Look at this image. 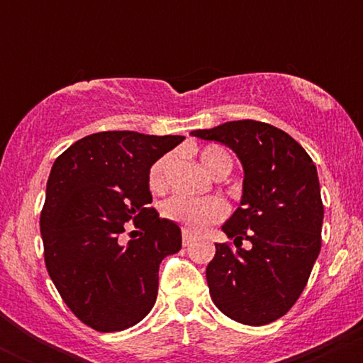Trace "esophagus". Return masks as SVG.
Here are the masks:
<instances>
[{
	"mask_svg": "<svg viewBox=\"0 0 363 363\" xmlns=\"http://www.w3.org/2000/svg\"><path fill=\"white\" fill-rule=\"evenodd\" d=\"M194 240V235L191 234V232H187V230H182V245H189L191 242H193Z\"/></svg>",
	"mask_w": 363,
	"mask_h": 363,
	"instance_id": "obj_1",
	"label": "esophagus"
}]
</instances>
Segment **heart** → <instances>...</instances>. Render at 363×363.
<instances>
[{
	"label": "heart",
	"mask_w": 363,
	"mask_h": 363,
	"mask_svg": "<svg viewBox=\"0 0 363 363\" xmlns=\"http://www.w3.org/2000/svg\"><path fill=\"white\" fill-rule=\"evenodd\" d=\"M203 165L215 176L222 170L232 169V157L220 147H206L201 150ZM170 157L158 158L150 167L148 187L152 193H164L167 189V167ZM228 213V208L220 198H189L184 194H176L162 205V215L170 222L179 223L187 232H199L208 225L220 222Z\"/></svg>",
	"instance_id": "1"
}]
</instances>
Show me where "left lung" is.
I'll return each instance as SVG.
<instances>
[{
  "label": "left lung",
  "instance_id": "left-lung-1",
  "mask_svg": "<svg viewBox=\"0 0 363 363\" xmlns=\"http://www.w3.org/2000/svg\"><path fill=\"white\" fill-rule=\"evenodd\" d=\"M191 135L234 150L245 172L242 201L222 227L235 247L215 244L206 268L210 295L227 318L264 326L298 301L320 252L318 170L290 135L261 121H230Z\"/></svg>",
  "mask_w": 363,
  "mask_h": 363
}]
</instances>
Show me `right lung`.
<instances>
[{"mask_svg":"<svg viewBox=\"0 0 363 363\" xmlns=\"http://www.w3.org/2000/svg\"><path fill=\"white\" fill-rule=\"evenodd\" d=\"M182 140L102 131L54 162L40 211L44 262L62 302L95 331L138 324L155 306L162 259L181 251V228L152 206L148 172ZM129 221L137 232L126 243Z\"/></svg>","mask_w":363,"mask_h":363,"instance_id":"right-lung-1","label":"right lung"}]
</instances>
